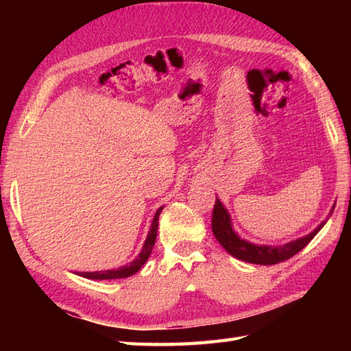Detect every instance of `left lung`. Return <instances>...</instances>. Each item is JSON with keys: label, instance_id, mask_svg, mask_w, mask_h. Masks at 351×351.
Segmentation results:
<instances>
[{"label": "left lung", "instance_id": "1", "mask_svg": "<svg viewBox=\"0 0 351 351\" xmlns=\"http://www.w3.org/2000/svg\"><path fill=\"white\" fill-rule=\"evenodd\" d=\"M335 206L329 213V217L332 215ZM326 221H322L312 230L311 234L304 235L302 238H297L294 241H289L282 245H265V244H255L247 240H243L241 237L232 228V221H230V215L228 210L219 199H215L214 210H213V234L217 238V241L221 244V247L225 249L229 255H232L238 259L245 261V263L250 264H258V265H273L283 263V261L289 259L294 256L295 253H299L302 249L306 247L311 243L312 238H314L322 228L326 225Z\"/></svg>", "mask_w": 351, "mask_h": 351}]
</instances>
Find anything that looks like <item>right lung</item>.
Instances as JSON below:
<instances>
[{
	"label": "right lung",
	"mask_w": 351,
	"mask_h": 351,
	"mask_svg": "<svg viewBox=\"0 0 351 351\" xmlns=\"http://www.w3.org/2000/svg\"><path fill=\"white\" fill-rule=\"evenodd\" d=\"M162 210V206L158 208V211L155 213L154 220L151 229H149V234L146 237V241L143 244V249L138 253V256L131 261L130 264H126L123 267L113 268V270H106V271H88V273H78L80 276H83L86 279H95V280H108V279H123V278H130V276L136 274L141 267L145 265L147 258L151 256L152 247L155 244V238H156V229H158V219H160V213Z\"/></svg>",
	"instance_id": "1"
}]
</instances>
